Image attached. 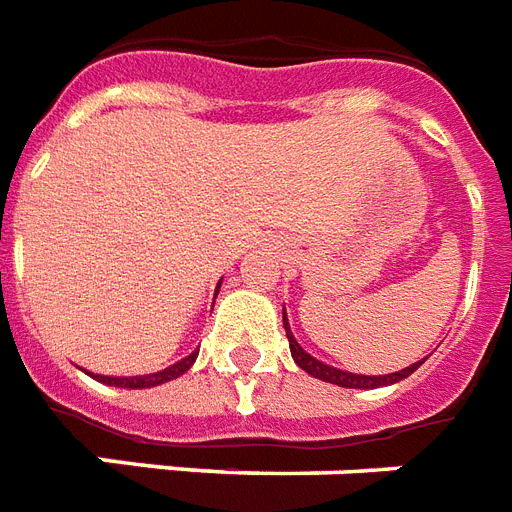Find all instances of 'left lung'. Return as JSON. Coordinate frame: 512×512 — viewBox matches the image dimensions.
<instances>
[{"label":"left lung","instance_id":"left-lung-1","mask_svg":"<svg viewBox=\"0 0 512 512\" xmlns=\"http://www.w3.org/2000/svg\"><path fill=\"white\" fill-rule=\"evenodd\" d=\"M282 325H285V333H288L290 354H293V359H296V365L301 367V370L309 372V375H314V378L325 380V383H335V386H343V388L388 386V383L404 380L407 375H412V372L423 365V362H415V365L404 367L402 372H391V375H354V372H343V370H338V367H330V365H325V362H320V359H314L312 354H306V351L298 346V341L293 338V333H290V325H288V317H285V312H282Z\"/></svg>","mask_w":512,"mask_h":512}]
</instances>
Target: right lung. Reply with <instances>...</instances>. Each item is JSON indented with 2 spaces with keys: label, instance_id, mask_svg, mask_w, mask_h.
Returning <instances> with one entry per match:
<instances>
[{
  "label": "right lung",
  "instance_id": "1",
  "mask_svg": "<svg viewBox=\"0 0 512 512\" xmlns=\"http://www.w3.org/2000/svg\"><path fill=\"white\" fill-rule=\"evenodd\" d=\"M198 357V351H192L190 357H185L177 365L166 367L161 372H153V375H134V378H110V375H92V378L102 380V383H108V386H118V388H150V386H161V383H169V380L179 378V375H185L187 370L192 367Z\"/></svg>",
  "mask_w": 512,
  "mask_h": 512
}]
</instances>
